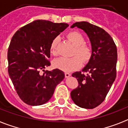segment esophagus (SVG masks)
I'll return each instance as SVG.
<instances>
[{
  "instance_id": "1",
  "label": "esophagus",
  "mask_w": 128,
  "mask_h": 128,
  "mask_svg": "<svg viewBox=\"0 0 128 128\" xmlns=\"http://www.w3.org/2000/svg\"><path fill=\"white\" fill-rule=\"evenodd\" d=\"M70 76H71V74H70V73H68V72H65V78H68V77H70Z\"/></svg>"
}]
</instances>
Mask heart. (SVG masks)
I'll use <instances>...</instances> for the list:
<instances>
[{
	"instance_id": "obj_1",
	"label": "heart",
	"mask_w": 128,
	"mask_h": 128,
	"mask_svg": "<svg viewBox=\"0 0 128 128\" xmlns=\"http://www.w3.org/2000/svg\"><path fill=\"white\" fill-rule=\"evenodd\" d=\"M66 38L74 46L72 55L70 58H60L53 62V66L56 68L65 72H70L78 69L82 65V61L88 63L92 57V49L85 44V38L82 34L78 31L72 30L66 34ZM58 38L52 40L50 45V53L54 56L57 54V46Z\"/></svg>"
}]
</instances>
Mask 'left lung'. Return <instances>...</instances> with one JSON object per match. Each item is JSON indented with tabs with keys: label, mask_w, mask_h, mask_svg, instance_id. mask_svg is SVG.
I'll return each instance as SVG.
<instances>
[{
	"label": "left lung",
	"mask_w": 128,
	"mask_h": 128,
	"mask_svg": "<svg viewBox=\"0 0 128 128\" xmlns=\"http://www.w3.org/2000/svg\"><path fill=\"white\" fill-rule=\"evenodd\" d=\"M74 27L82 29L88 36L93 53L82 72L72 74L77 78L78 86L71 92V98L81 108L92 109L103 102L115 80L117 47L110 35L98 26L80 22L70 28Z\"/></svg>",
	"instance_id": "8db88e82"
}]
</instances>
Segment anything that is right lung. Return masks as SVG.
<instances>
[{"instance_id":"1","label":"right lung","mask_w":128,"mask_h":128,"mask_svg":"<svg viewBox=\"0 0 128 128\" xmlns=\"http://www.w3.org/2000/svg\"><path fill=\"white\" fill-rule=\"evenodd\" d=\"M68 25L37 20L14 33L8 51V73L16 92L25 103L38 106L52 98L64 79L63 71L44 68L50 65V45ZM41 70L44 72L41 74Z\"/></svg>"}]
</instances>
